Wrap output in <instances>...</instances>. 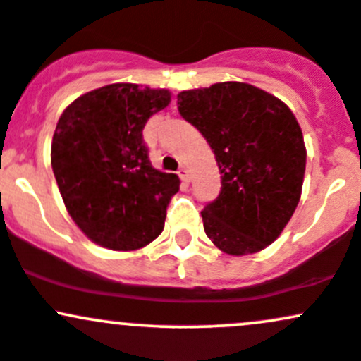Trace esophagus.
I'll list each match as a JSON object with an SVG mask.
<instances>
[{"label":"esophagus","instance_id":"esophagus-1","mask_svg":"<svg viewBox=\"0 0 361 361\" xmlns=\"http://www.w3.org/2000/svg\"><path fill=\"white\" fill-rule=\"evenodd\" d=\"M177 173H179L180 180H184V182H189V180H191V172H189L188 166H180V169L177 170Z\"/></svg>","mask_w":361,"mask_h":361}]
</instances>
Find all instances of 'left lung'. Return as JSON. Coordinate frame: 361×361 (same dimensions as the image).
<instances>
[{
    "instance_id": "8db88e82",
    "label": "left lung",
    "mask_w": 361,
    "mask_h": 361,
    "mask_svg": "<svg viewBox=\"0 0 361 361\" xmlns=\"http://www.w3.org/2000/svg\"><path fill=\"white\" fill-rule=\"evenodd\" d=\"M182 118L215 154L222 189L201 212L203 227L224 253L244 257L281 235L301 197L303 133L289 106L246 82H219L177 94Z\"/></svg>"
}]
</instances>
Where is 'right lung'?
Returning a JSON list of instances; mask_svg holds the SVG:
<instances>
[{
    "mask_svg": "<svg viewBox=\"0 0 361 361\" xmlns=\"http://www.w3.org/2000/svg\"><path fill=\"white\" fill-rule=\"evenodd\" d=\"M170 98L169 89L108 84L73 99L58 120L53 173L68 215L92 243L135 251L164 231L180 180L151 165L142 129Z\"/></svg>",
    "mask_w": 361,
    "mask_h": 361,
    "instance_id": "1",
    "label": "right lung"
}]
</instances>
